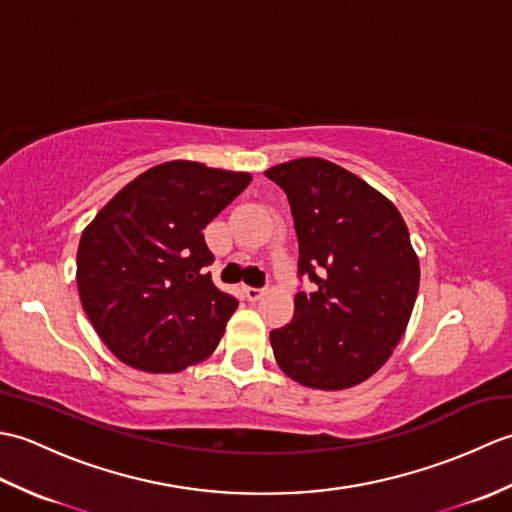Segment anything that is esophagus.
<instances>
[{"instance_id": "esophagus-1", "label": "esophagus", "mask_w": 512, "mask_h": 512, "mask_svg": "<svg viewBox=\"0 0 512 512\" xmlns=\"http://www.w3.org/2000/svg\"><path fill=\"white\" fill-rule=\"evenodd\" d=\"M244 297L248 301H259L264 297V290L262 288H253V286H244Z\"/></svg>"}]
</instances>
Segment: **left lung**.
<instances>
[{"mask_svg": "<svg viewBox=\"0 0 512 512\" xmlns=\"http://www.w3.org/2000/svg\"><path fill=\"white\" fill-rule=\"evenodd\" d=\"M286 191L299 239L295 317L270 332L279 367L312 389H347L385 365L420 286L407 224L383 193L323 158L266 171Z\"/></svg>", "mask_w": 512, "mask_h": 512, "instance_id": "8db88e82", "label": "left lung"}]
</instances>
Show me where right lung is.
<instances>
[{
	"mask_svg": "<svg viewBox=\"0 0 512 512\" xmlns=\"http://www.w3.org/2000/svg\"><path fill=\"white\" fill-rule=\"evenodd\" d=\"M248 173L171 160L140 173L85 228L76 253L81 306L129 367L173 374L211 356L237 299L213 284L204 226Z\"/></svg>",
	"mask_w": 512,
	"mask_h": 512,
	"instance_id": "obj_1",
	"label": "right lung"
}]
</instances>
